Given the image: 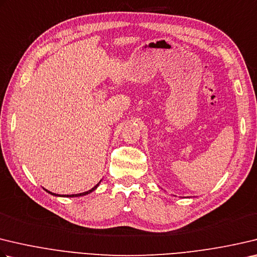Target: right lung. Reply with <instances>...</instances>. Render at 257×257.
I'll return each mask as SVG.
<instances>
[{
    "label": "right lung",
    "instance_id": "right-lung-1",
    "mask_svg": "<svg viewBox=\"0 0 257 257\" xmlns=\"http://www.w3.org/2000/svg\"><path fill=\"white\" fill-rule=\"evenodd\" d=\"M102 181V180H101ZM101 181L99 182V183H97L94 188H92L91 190H88V191H86V192H82V193H77V194H56V193H53V192H50V191H48V190H46V189H44L46 192H48L49 194H51V195H54V197H66V198H75V197H83V195H86V194H90L91 192H93V191L94 190H96V188L97 186H99V184L101 183Z\"/></svg>",
    "mask_w": 257,
    "mask_h": 257
}]
</instances>
